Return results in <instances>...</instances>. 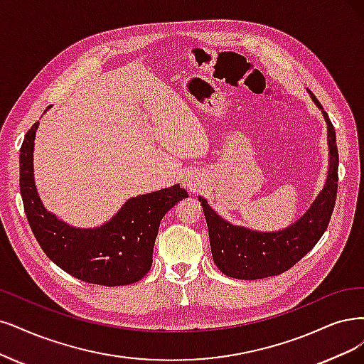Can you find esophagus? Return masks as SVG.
I'll list each match as a JSON object with an SVG mask.
<instances>
[{
    "label": "esophagus",
    "mask_w": 364,
    "mask_h": 364,
    "mask_svg": "<svg viewBox=\"0 0 364 364\" xmlns=\"http://www.w3.org/2000/svg\"><path fill=\"white\" fill-rule=\"evenodd\" d=\"M186 186H187V187H189V189H191V191H195V184H192L191 181H189V183H187Z\"/></svg>",
    "instance_id": "obj_1"
}]
</instances>
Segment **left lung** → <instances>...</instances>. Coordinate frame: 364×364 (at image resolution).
I'll list each match as a JSON object with an SVG mask.
<instances>
[{
	"label": "left lung",
	"instance_id": "1",
	"mask_svg": "<svg viewBox=\"0 0 364 364\" xmlns=\"http://www.w3.org/2000/svg\"><path fill=\"white\" fill-rule=\"evenodd\" d=\"M309 92L327 121L330 168L324 189L301 219L284 231L257 232L228 223L213 211L205 199L199 198L208 226L213 261L226 276L255 280L285 273L314 249L327 230L338 196L339 153L327 112L315 94L311 90Z\"/></svg>",
	"mask_w": 364,
	"mask_h": 364
}]
</instances>
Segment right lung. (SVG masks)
Listing matches in <instances>:
<instances>
[{
	"mask_svg": "<svg viewBox=\"0 0 364 364\" xmlns=\"http://www.w3.org/2000/svg\"><path fill=\"white\" fill-rule=\"evenodd\" d=\"M38 123L26 132L21 146L19 187L26 219L46 257L69 274L103 287L130 285L153 264L160 220L189 198L178 184L169 189L130 198L115 216L96 230H79L48 213L37 195L33 175V148Z\"/></svg>",
	"mask_w": 364,
	"mask_h": 364,
	"instance_id": "1",
	"label": "right lung"
}]
</instances>
